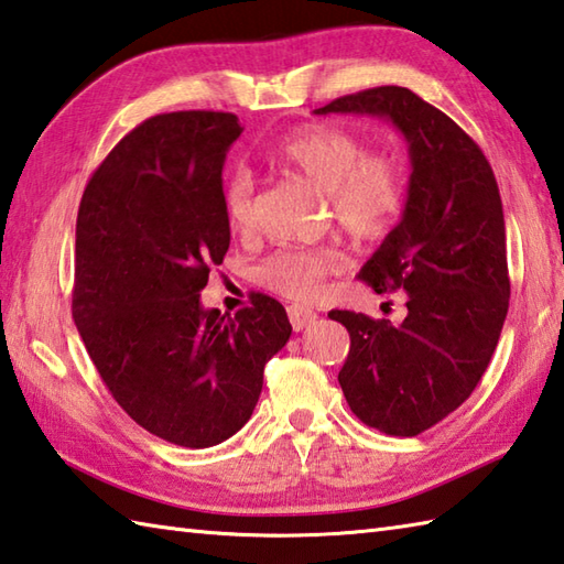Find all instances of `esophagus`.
Segmentation results:
<instances>
[{
    "label": "esophagus",
    "instance_id": "esophagus-1",
    "mask_svg": "<svg viewBox=\"0 0 564 564\" xmlns=\"http://www.w3.org/2000/svg\"><path fill=\"white\" fill-rule=\"evenodd\" d=\"M289 317H291V325L295 333H301L307 325H313L317 319V313L311 311V307L305 305H289Z\"/></svg>",
    "mask_w": 564,
    "mask_h": 564
}]
</instances>
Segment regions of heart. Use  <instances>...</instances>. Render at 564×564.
<instances>
[{
	"mask_svg": "<svg viewBox=\"0 0 564 564\" xmlns=\"http://www.w3.org/2000/svg\"><path fill=\"white\" fill-rule=\"evenodd\" d=\"M273 159L325 193L335 223L351 239H379L401 215L405 200L401 161L389 153H367L364 143L345 129L307 124L281 139ZM223 205L229 227L247 235L253 227V178L247 169L229 173ZM339 267L341 257L335 249H283L261 263L257 281L281 295L315 301Z\"/></svg>",
	"mask_w": 564,
	"mask_h": 564,
	"instance_id": "1",
	"label": "heart"
}]
</instances>
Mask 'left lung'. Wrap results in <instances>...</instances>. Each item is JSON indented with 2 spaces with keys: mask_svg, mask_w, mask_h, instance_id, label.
<instances>
[{
  "mask_svg": "<svg viewBox=\"0 0 564 564\" xmlns=\"http://www.w3.org/2000/svg\"><path fill=\"white\" fill-rule=\"evenodd\" d=\"M377 115L408 141L401 223L359 273L377 293L405 291L403 323L333 311L347 327L339 371L364 425L413 437L465 403L487 371L509 313L506 225L494 171L465 129L408 87L337 97L315 115Z\"/></svg>",
  "mask_w": 564,
  "mask_h": 564,
  "instance_id": "1",
  "label": "left lung"
}]
</instances>
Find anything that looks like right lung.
Wrapping results in <instances>:
<instances>
[{"label": "right lung", "mask_w": 564, "mask_h": 564, "mask_svg": "<svg viewBox=\"0 0 564 564\" xmlns=\"http://www.w3.org/2000/svg\"><path fill=\"white\" fill-rule=\"evenodd\" d=\"M241 131L237 115L205 109L141 121L77 209L73 317L87 355L131 421L191 449L249 421L293 329L263 293L235 317L200 305L229 249L223 165Z\"/></svg>", "instance_id": "1"}]
</instances>
